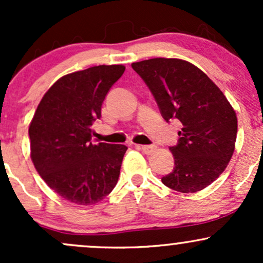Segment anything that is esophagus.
<instances>
[{
	"label": "esophagus",
	"instance_id": "obj_1",
	"mask_svg": "<svg viewBox=\"0 0 263 263\" xmlns=\"http://www.w3.org/2000/svg\"><path fill=\"white\" fill-rule=\"evenodd\" d=\"M140 148L143 151L144 153H147V155H149V153L155 152L157 147L155 146V144H142V146H140Z\"/></svg>",
	"mask_w": 263,
	"mask_h": 263
}]
</instances>
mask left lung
Segmentation results:
<instances>
[{"mask_svg": "<svg viewBox=\"0 0 263 263\" xmlns=\"http://www.w3.org/2000/svg\"><path fill=\"white\" fill-rule=\"evenodd\" d=\"M167 122L177 119L182 131L170 147L174 168L162 178L168 188L195 193L225 171L235 149L237 119L221 90L195 65L182 59L155 58L132 63Z\"/></svg>", "mask_w": 263, "mask_h": 263, "instance_id": "left-lung-1", "label": "left lung"}]
</instances>
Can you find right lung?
I'll return each instance as SVG.
<instances>
[{"mask_svg": "<svg viewBox=\"0 0 263 263\" xmlns=\"http://www.w3.org/2000/svg\"><path fill=\"white\" fill-rule=\"evenodd\" d=\"M123 71V65H99L60 78L44 93L29 125L35 170L70 203H99L119 180L127 147L90 141L105 96Z\"/></svg>", "mask_w": 263, "mask_h": 263, "instance_id": "1", "label": "right lung"}]
</instances>
